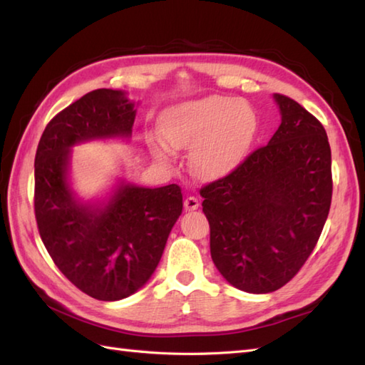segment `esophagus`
Returning a JSON list of instances; mask_svg holds the SVG:
<instances>
[{"instance_id": "esophagus-1", "label": "esophagus", "mask_w": 365, "mask_h": 365, "mask_svg": "<svg viewBox=\"0 0 365 365\" xmlns=\"http://www.w3.org/2000/svg\"><path fill=\"white\" fill-rule=\"evenodd\" d=\"M199 199L197 197H195V196H188L187 199H185V202H183V205H185V210H188V212H191V210H196V208L199 207Z\"/></svg>"}]
</instances>
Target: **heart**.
<instances>
[{
    "instance_id": "obj_1",
    "label": "heart",
    "mask_w": 365,
    "mask_h": 365,
    "mask_svg": "<svg viewBox=\"0 0 365 365\" xmlns=\"http://www.w3.org/2000/svg\"><path fill=\"white\" fill-rule=\"evenodd\" d=\"M163 152L190 149V166L202 178H218L240 166L257 133V114L245 100L208 96L178 103L160 118Z\"/></svg>"
}]
</instances>
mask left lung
Masks as SVG:
<instances>
[{
  "instance_id": "1",
  "label": "left lung",
  "mask_w": 365,
  "mask_h": 365,
  "mask_svg": "<svg viewBox=\"0 0 365 365\" xmlns=\"http://www.w3.org/2000/svg\"><path fill=\"white\" fill-rule=\"evenodd\" d=\"M274 100L282 122L269 143L200 188L213 263L247 293H269L292 281L319 242L332 197L322 122L290 97Z\"/></svg>"
}]
</instances>
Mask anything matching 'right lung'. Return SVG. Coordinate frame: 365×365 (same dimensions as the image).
<instances>
[{
  "instance_id": "obj_1",
  "label": "right lung",
  "mask_w": 365,
  "mask_h": 365,
  "mask_svg": "<svg viewBox=\"0 0 365 365\" xmlns=\"http://www.w3.org/2000/svg\"><path fill=\"white\" fill-rule=\"evenodd\" d=\"M135 103L122 91L96 89L45 127L34 160V213L42 242L61 273L100 301H118L149 281L183 208L173 183H120L105 205L81 204L67 182L71 147L131 135Z\"/></svg>"
}]
</instances>
